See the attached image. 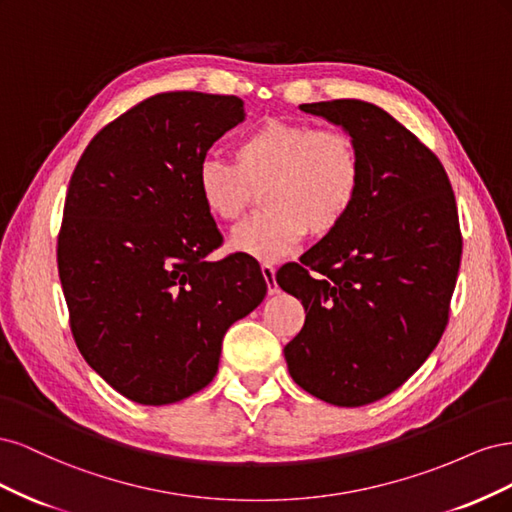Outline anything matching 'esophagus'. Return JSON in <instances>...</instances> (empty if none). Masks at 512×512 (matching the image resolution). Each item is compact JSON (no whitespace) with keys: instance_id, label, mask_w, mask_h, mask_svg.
<instances>
[{"instance_id":"1","label":"esophagus","mask_w":512,"mask_h":512,"mask_svg":"<svg viewBox=\"0 0 512 512\" xmlns=\"http://www.w3.org/2000/svg\"><path fill=\"white\" fill-rule=\"evenodd\" d=\"M262 269V277H265V282H267V290H269V294H275L277 292V284H275V269H273V265H262L260 267Z\"/></svg>"}]
</instances>
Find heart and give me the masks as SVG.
Here are the masks:
<instances>
[{
	"label": "heart",
	"instance_id": "1",
	"mask_svg": "<svg viewBox=\"0 0 512 512\" xmlns=\"http://www.w3.org/2000/svg\"><path fill=\"white\" fill-rule=\"evenodd\" d=\"M232 160L207 156L196 170L200 205L218 222H235L254 190L267 211L230 235V250L260 262L288 256L307 232L327 237L346 222L361 194L359 147L346 132L312 123L265 119L232 147Z\"/></svg>",
	"mask_w": 512,
	"mask_h": 512
}]
</instances>
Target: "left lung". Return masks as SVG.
<instances>
[{"instance_id": "left-lung-1", "label": "left lung", "mask_w": 512, "mask_h": 512, "mask_svg": "<svg viewBox=\"0 0 512 512\" xmlns=\"http://www.w3.org/2000/svg\"><path fill=\"white\" fill-rule=\"evenodd\" d=\"M299 108L352 138L363 183L346 222L275 275L307 312L284 356L301 389L359 408L399 389L440 342L461 260L455 194L442 162L384 108Z\"/></svg>"}]
</instances>
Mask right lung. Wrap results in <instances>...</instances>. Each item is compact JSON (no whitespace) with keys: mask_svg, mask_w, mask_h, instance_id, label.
Listing matches in <instances>:
<instances>
[{"mask_svg":"<svg viewBox=\"0 0 512 512\" xmlns=\"http://www.w3.org/2000/svg\"><path fill=\"white\" fill-rule=\"evenodd\" d=\"M243 100L170 91L102 128L76 164L57 241L74 342L117 393L175 404L218 374L224 333L256 309V260H207L222 235L196 170Z\"/></svg>","mask_w":512,"mask_h":512,"instance_id":"add662e5","label":"right lung"}]
</instances>
